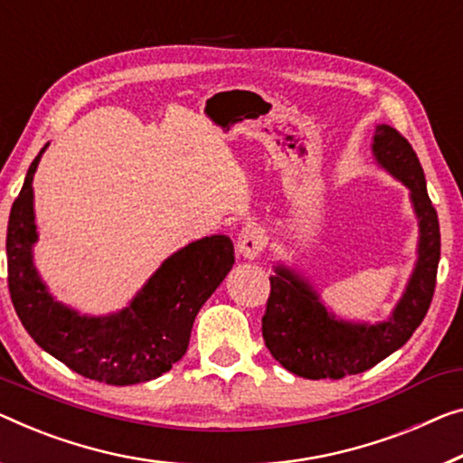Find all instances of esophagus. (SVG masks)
<instances>
[{"label": "esophagus", "instance_id": "1", "mask_svg": "<svg viewBox=\"0 0 463 463\" xmlns=\"http://www.w3.org/2000/svg\"><path fill=\"white\" fill-rule=\"evenodd\" d=\"M266 247V232L260 224L247 222L243 229L237 232V251L247 260H255L264 251Z\"/></svg>", "mask_w": 463, "mask_h": 463}]
</instances>
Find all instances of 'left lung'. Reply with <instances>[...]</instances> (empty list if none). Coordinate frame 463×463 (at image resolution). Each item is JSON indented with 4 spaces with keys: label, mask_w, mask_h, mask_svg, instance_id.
Here are the masks:
<instances>
[{
    "label": "left lung",
    "mask_w": 463,
    "mask_h": 463,
    "mask_svg": "<svg viewBox=\"0 0 463 463\" xmlns=\"http://www.w3.org/2000/svg\"><path fill=\"white\" fill-rule=\"evenodd\" d=\"M376 162L410 189L418 216V261L403 298L391 318L378 324L335 318L306 279L285 266H274L270 298L261 318L266 347L282 368L320 381L343 378L374 368L410 341L429 312L440 260L437 210L426 191L424 170L410 141L389 124H378L372 143Z\"/></svg>",
    "instance_id": "obj_1"
}]
</instances>
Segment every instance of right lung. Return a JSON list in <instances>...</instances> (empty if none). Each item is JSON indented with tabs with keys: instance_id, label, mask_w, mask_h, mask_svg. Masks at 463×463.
<instances>
[{
	"instance_id": "right-lung-1",
	"label": "right lung",
	"mask_w": 463,
	"mask_h": 463,
	"mask_svg": "<svg viewBox=\"0 0 463 463\" xmlns=\"http://www.w3.org/2000/svg\"><path fill=\"white\" fill-rule=\"evenodd\" d=\"M34 157L12 205L5 253L10 298L33 341L91 381L127 386L162 376L189 347L195 316L234 264L232 241L212 234L172 253L133 301L109 316H80L52 298L33 264Z\"/></svg>"
}]
</instances>
